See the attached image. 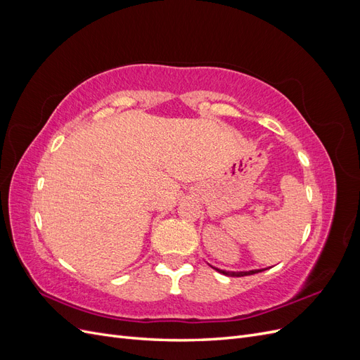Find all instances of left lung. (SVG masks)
Instances as JSON below:
<instances>
[{
	"label": "left lung",
	"instance_id": "8db88e82",
	"mask_svg": "<svg viewBox=\"0 0 360 360\" xmlns=\"http://www.w3.org/2000/svg\"><path fill=\"white\" fill-rule=\"evenodd\" d=\"M216 270L221 271V274H224V275H226V276H236V278L254 275V274H258V271H261V270H250V271H225V270H219V269H216Z\"/></svg>",
	"mask_w": 360,
	"mask_h": 360
}]
</instances>
